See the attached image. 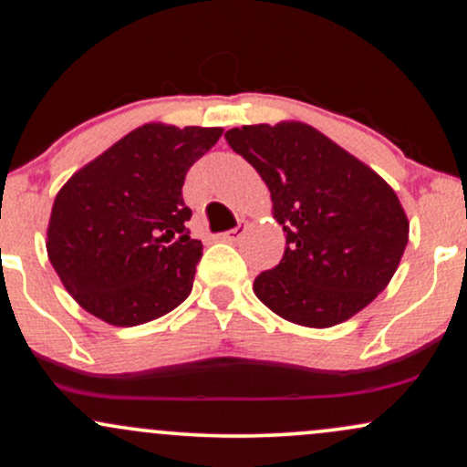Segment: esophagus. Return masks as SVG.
I'll list each match as a JSON object with an SVG mask.
<instances>
[{
	"instance_id": "obj_1",
	"label": "esophagus",
	"mask_w": 467,
	"mask_h": 467,
	"mask_svg": "<svg viewBox=\"0 0 467 467\" xmlns=\"http://www.w3.org/2000/svg\"><path fill=\"white\" fill-rule=\"evenodd\" d=\"M244 232H247V227H244V224H238V227H234V229H229V232H224L223 235H220V238H223L224 243H238V240L244 235Z\"/></svg>"
}]
</instances>
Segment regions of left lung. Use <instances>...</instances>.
<instances>
[{
  "label": "left lung",
  "mask_w": 467,
  "mask_h": 467,
  "mask_svg": "<svg viewBox=\"0 0 467 467\" xmlns=\"http://www.w3.org/2000/svg\"><path fill=\"white\" fill-rule=\"evenodd\" d=\"M224 139L266 182L286 234L280 265L255 277L258 300L308 328L368 306L395 275L410 229L389 182L300 120L243 125Z\"/></svg>",
  "instance_id": "obj_1"
}]
</instances>
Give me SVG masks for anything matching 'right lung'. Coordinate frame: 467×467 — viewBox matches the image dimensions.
<instances>
[{
  "instance_id": "right-lung-1",
  "label": "right lung",
  "mask_w": 467,
  "mask_h": 467,
  "mask_svg": "<svg viewBox=\"0 0 467 467\" xmlns=\"http://www.w3.org/2000/svg\"><path fill=\"white\" fill-rule=\"evenodd\" d=\"M220 136L223 128L145 123L61 187L46 249L78 306L139 327L187 300L202 244L185 227L182 182Z\"/></svg>"
}]
</instances>
